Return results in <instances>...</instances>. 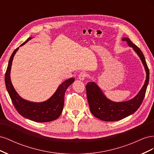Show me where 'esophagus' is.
I'll use <instances>...</instances> for the list:
<instances>
[{"label": "esophagus", "mask_w": 154, "mask_h": 154, "mask_svg": "<svg viewBox=\"0 0 154 154\" xmlns=\"http://www.w3.org/2000/svg\"><path fill=\"white\" fill-rule=\"evenodd\" d=\"M87 76V73L85 72H81L78 75V79L80 80H85V78Z\"/></svg>", "instance_id": "1"}]
</instances>
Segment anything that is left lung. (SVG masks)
<instances>
[{
	"instance_id": "left-lung-1",
	"label": "left lung",
	"mask_w": 154,
	"mask_h": 154,
	"mask_svg": "<svg viewBox=\"0 0 154 154\" xmlns=\"http://www.w3.org/2000/svg\"><path fill=\"white\" fill-rule=\"evenodd\" d=\"M122 40L126 42L130 48H132L140 58L146 71V80L141 89L136 96L131 100L122 102H115L107 98L101 88L94 82L87 83V97L91 113L96 118L105 122L121 120L134 114L142 103L149 82L150 73L142 51L128 38L124 37Z\"/></svg>"
}]
</instances>
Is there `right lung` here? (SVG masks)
<instances>
[{"label":"right lung","instance_id":"right-lung-1","mask_svg":"<svg viewBox=\"0 0 154 154\" xmlns=\"http://www.w3.org/2000/svg\"><path fill=\"white\" fill-rule=\"evenodd\" d=\"M31 39V37L21 44L24 45ZM19 48H17L9 60L8 68L5 74L6 89L16 110L23 117L35 122H49L58 118L62 114L64 105V95L67 88L74 82L71 78L60 84L53 95L49 99L43 102H32L23 99L14 88L10 78V72L13 57Z\"/></svg>","mask_w":154,"mask_h":154}]
</instances>
